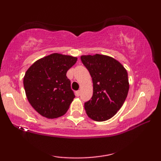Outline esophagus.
I'll return each mask as SVG.
<instances>
[{"label":"esophagus","mask_w":161,"mask_h":161,"mask_svg":"<svg viewBox=\"0 0 161 161\" xmlns=\"http://www.w3.org/2000/svg\"><path fill=\"white\" fill-rule=\"evenodd\" d=\"M75 94H76L77 97L80 96V91H79V90H78V91H76L75 92Z\"/></svg>","instance_id":"esophagus-1"}]
</instances>
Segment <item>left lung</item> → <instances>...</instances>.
<instances>
[{"mask_svg": "<svg viewBox=\"0 0 161 161\" xmlns=\"http://www.w3.org/2000/svg\"><path fill=\"white\" fill-rule=\"evenodd\" d=\"M93 82V95L84 103L88 116L97 122L115 115L124 104L129 90L127 70L118 61L104 55L80 57Z\"/></svg>", "mask_w": 161, "mask_h": 161, "instance_id": "obj_1", "label": "left lung"}]
</instances>
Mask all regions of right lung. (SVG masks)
<instances>
[{
	"label": "right lung",
	"instance_id": "right-lung-1",
	"mask_svg": "<svg viewBox=\"0 0 161 161\" xmlns=\"http://www.w3.org/2000/svg\"><path fill=\"white\" fill-rule=\"evenodd\" d=\"M78 58L53 53L39 59L26 71L23 85L28 102L40 114L48 119L66 114L75 98L67 72Z\"/></svg>",
	"mask_w": 161,
	"mask_h": 161
}]
</instances>
